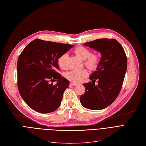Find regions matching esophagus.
<instances>
[{
    "label": "esophagus",
    "mask_w": 146,
    "mask_h": 146,
    "mask_svg": "<svg viewBox=\"0 0 146 146\" xmlns=\"http://www.w3.org/2000/svg\"><path fill=\"white\" fill-rule=\"evenodd\" d=\"M78 84H77V83H75V82H70V85H71V86H73V87H74V86H76V85H77Z\"/></svg>",
    "instance_id": "1"
}]
</instances>
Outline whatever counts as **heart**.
Instances as JSON below:
<instances>
[{
    "instance_id": "1",
    "label": "heart",
    "mask_w": 146,
    "mask_h": 146,
    "mask_svg": "<svg viewBox=\"0 0 146 146\" xmlns=\"http://www.w3.org/2000/svg\"><path fill=\"white\" fill-rule=\"evenodd\" d=\"M74 52L79 58L84 60V64L90 70H94L98 66L100 62V57L97 54H91V51L87 47L78 46L74 50ZM68 55L67 53H64L58 59V66L61 69H66L67 67V59ZM88 74L86 69L77 70L74 69L67 72L66 77L68 80L74 82H80Z\"/></svg>"
}]
</instances>
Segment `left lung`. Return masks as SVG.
Instances as JSON below:
<instances>
[{"mask_svg":"<svg viewBox=\"0 0 146 146\" xmlns=\"http://www.w3.org/2000/svg\"><path fill=\"white\" fill-rule=\"evenodd\" d=\"M100 52L102 57L96 71L90 79L92 82L84 84L85 91L80 98L86 108L100 110L114 102L122 87L127 66V57L121 45L114 38H101L84 43ZM98 85H95V80Z\"/></svg>","mask_w":146,"mask_h":146,"instance_id":"obj_1","label":"left lung"}]
</instances>
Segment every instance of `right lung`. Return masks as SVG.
<instances>
[{
	"instance_id": "1",
	"label": "right lung",
	"mask_w": 146,
	"mask_h": 146,
	"mask_svg": "<svg viewBox=\"0 0 146 146\" xmlns=\"http://www.w3.org/2000/svg\"><path fill=\"white\" fill-rule=\"evenodd\" d=\"M73 46L36 39L20 53L17 65L18 89L33 110L46 114L60 106L69 81L57 72L58 59ZM55 80L58 82L53 85L51 83Z\"/></svg>"
}]
</instances>
